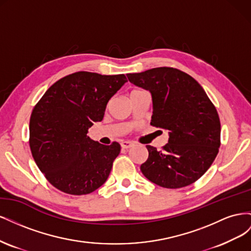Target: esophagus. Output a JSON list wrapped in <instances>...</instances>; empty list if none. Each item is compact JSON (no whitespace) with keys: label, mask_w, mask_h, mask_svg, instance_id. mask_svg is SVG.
<instances>
[{"label":"esophagus","mask_w":251,"mask_h":251,"mask_svg":"<svg viewBox=\"0 0 251 251\" xmlns=\"http://www.w3.org/2000/svg\"><path fill=\"white\" fill-rule=\"evenodd\" d=\"M120 146H121V148H123V149H126H126H130V148L133 146V142L124 140V141L120 142Z\"/></svg>","instance_id":"1"}]
</instances>
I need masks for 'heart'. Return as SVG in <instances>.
Segmentation results:
<instances>
[{"label":"heart","mask_w":251,"mask_h":251,"mask_svg":"<svg viewBox=\"0 0 251 251\" xmlns=\"http://www.w3.org/2000/svg\"><path fill=\"white\" fill-rule=\"evenodd\" d=\"M136 91H137V90H136ZM133 92H135V91H133Z\"/></svg>","instance_id":"heart-1"}]
</instances>
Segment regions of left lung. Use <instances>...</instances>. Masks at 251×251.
Returning a JSON list of instances; mask_svg holds the SVG:
<instances>
[{
    "label": "left lung",
    "instance_id": "left-lung-1",
    "mask_svg": "<svg viewBox=\"0 0 251 251\" xmlns=\"http://www.w3.org/2000/svg\"><path fill=\"white\" fill-rule=\"evenodd\" d=\"M135 86L150 91L153 100L151 125L169 131L161 151L147 146L142 174L165 188L194 183L218 155L221 125L218 112L199 82L175 68H154L126 75Z\"/></svg>",
    "mask_w": 251,
    "mask_h": 251
}]
</instances>
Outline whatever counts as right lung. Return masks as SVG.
<instances>
[{"mask_svg":"<svg viewBox=\"0 0 251 251\" xmlns=\"http://www.w3.org/2000/svg\"><path fill=\"white\" fill-rule=\"evenodd\" d=\"M127 81L125 74L79 71L60 78L34 107L29 146L50 183L69 195H87L107 181L120 144L103 146L87 136L101 121L111 97Z\"/></svg>","mask_w":251,"mask_h":251,"instance_id":"add662e5","label":"right lung"}]
</instances>
